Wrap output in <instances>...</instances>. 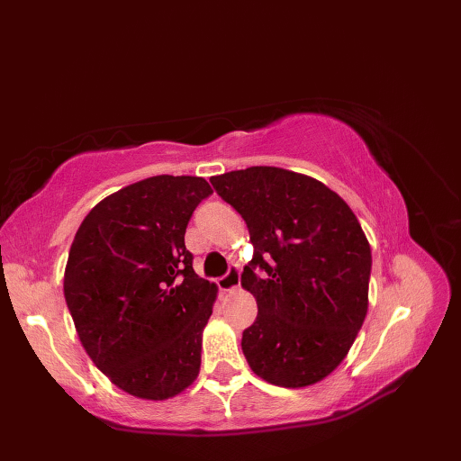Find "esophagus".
Here are the masks:
<instances>
[{
    "mask_svg": "<svg viewBox=\"0 0 461 461\" xmlns=\"http://www.w3.org/2000/svg\"><path fill=\"white\" fill-rule=\"evenodd\" d=\"M239 284H240V271L237 265H231L228 273L218 280V285H221V289H224V292H231V289L239 287Z\"/></svg>",
    "mask_w": 461,
    "mask_h": 461,
    "instance_id": "1",
    "label": "esophagus"
}]
</instances>
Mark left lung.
Here are the masks:
<instances>
[{
  "instance_id": "left-lung-1",
  "label": "left lung",
  "mask_w": 461,
  "mask_h": 461,
  "mask_svg": "<svg viewBox=\"0 0 461 461\" xmlns=\"http://www.w3.org/2000/svg\"><path fill=\"white\" fill-rule=\"evenodd\" d=\"M247 222L254 256L240 284L256 297L243 353L287 389L313 384L348 355L368 310L372 252L349 205L323 183L273 166L211 177Z\"/></svg>"
}]
</instances>
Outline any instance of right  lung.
<instances>
[{"instance_id": "obj_1", "label": "right lung", "mask_w": 461, "mask_h": 461, "mask_svg": "<svg viewBox=\"0 0 461 461\" xmlns=\"http://www.w3.org/2000/svg\"><path fill=\"white\" fill-rule=\"evenodd\" d=\"M212 194L157 176L96 203L70 245L63 292L95 366L125 393L166 400L198 377L216 285L192 269L190 216Z\"/></svg>"}]
</instances>
